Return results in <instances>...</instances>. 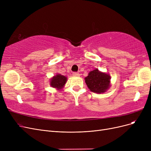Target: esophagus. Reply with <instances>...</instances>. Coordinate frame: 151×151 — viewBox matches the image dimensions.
I'll return each mask as SVG.
<instances>
[{
	"mask_svg": "<svg viewBox=\"0 0 151 151\" xmlns=\"http://www.w3.org/2000/svg\"><path fill=\"white\" fill-rule=\"evenodd\" d=\"M73 76H80V74L79 72H73Z\"/></svg>",
	"mask_w": 151,
	"mask_h": 151,
	"instance_id": "34e87169",
	"label": "esophagus"
}]
</instances>
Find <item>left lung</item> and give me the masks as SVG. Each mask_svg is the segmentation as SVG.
I'll list each match as a JSON object with an SVG mask.
<instances>
[{"instance_id":"left-lung-1","label":"left lung","mask_w":151,"mask_h":151,"mask_svg":"<svg viewBox=\"0 0 151 151\" xmlns=\"http://www.w3.org/2000/svg\"><path fill=\"white\" fill-rule=\"evenodd\" d=\"M110 76L95 69L89 73L85 82L91 91L96 93H104L109 87Z\"/></svg>"}]
</instances>
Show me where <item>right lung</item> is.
Listing matches in <instances>:
<instances>
[{
    "instance_id": "right-lung-1",
    "label": "right lung",
    "mask_w": 151,
    "mask_h": 151,
    "mask_svg": "<svg viewBox=\"0 0 151 151\" xmlns=\"http://www.w3.org/2000/svg\"><path fill=\"white\" fill-rule=\"evenodd\" d=\"M67 81V77L60 74L54 76L50 81V85L55 88L60 89L65 85Z\"/></svg>"
}]
</instances>
